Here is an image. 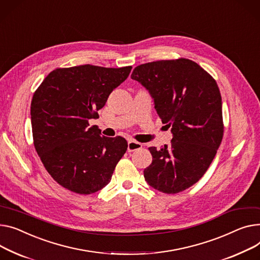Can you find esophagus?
Instances as JSON below:
<instances>
[{"mask_svg": "<svg viewBox=\"0 0 260 260\" xmlns=\"http://www.w3.org/2000/svg\"><path fill=\"white\" fill-rule=\"evenodd\" d=\"M142 146H143V145H142L141 143H139V142L134 141V140H129L128 143H127V150H128L129 152H132V151H137V150L141 149Z\"/></svg>", "mask_w": 260, "mask_h": 260, "instance_id": "esophagus-1", "label": "esophagus"}]
</instances>
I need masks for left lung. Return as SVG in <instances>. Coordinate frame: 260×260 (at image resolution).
<instances>
[{
	"label": "left lung",
	"instance_id": "1",
	"mask_svg": "<svg viewBox=\"0 0 260 260\" xmlns=\"http://www.w3.org/2000/svg\"><path fill=\"white\" fill-rule=\"evenodd\" d=\"M132 78L149 91L162 123L174 137L149 147L148 185L174 194L194 185L209 168L223 136L221 96L215 79L193 60L166 59L135 68Z\"/></svg>",
	"mask_w": 260,
	"mask_h": 260
}]
</instances>
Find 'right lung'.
<instances>
[{"instance_id": "right-lung-1", "label": "right lung", "mask_w": 260, "mask_h": 260, "mask_svg": "<svg viewBox=\"0 0 260 260\" xmlns=\"http://www.w3.org/2000/svg\"><path fill=\"white\" fill-rule=\"evenodd\" d=\"M132 66L57 68L31 101L33 144L49 175L63 188L91 194L107 186L127 149L124 138L100 136L89 120L132 71Z\"/></svg>"}]
</instances>
